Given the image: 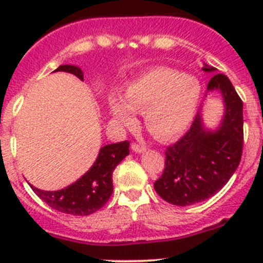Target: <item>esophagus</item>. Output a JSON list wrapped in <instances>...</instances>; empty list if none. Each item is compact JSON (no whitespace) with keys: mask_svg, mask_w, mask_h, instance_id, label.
Returning a JSON list of instances; mask_svg holds the SVG:
<instances>
[{"mask_svg":"<svg viewBox=\"0 0 263 263\" xmlns=\"http://www.w3.org/2000/svg\"><path fill=\"white\" fill-rule=\"evenodd\" d=\"M131 148H132V151H135V153H139V154L145 153V151H146V147H145L144 145L136 144V142H134V144L131 145Z\"/></svg>","mask_w":263,"mask_h":263,"instance_id":"34e87169","label":"esophagus"}]
</instances>
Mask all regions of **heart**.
<instances>
[{
	"instance_id": "obj_1",
	"label": "heart",
	"mask_w": 263,
	"mask_h": 263,
	"mask_svg": "<svg viewBox=\"0 0 263 263\" xmlns=\"http://www.w3.org/2000/svg\"><path fill=\"white\" fill-rule=\"evenodd\" d=\"M202 86L196 76L183 75L168 67L148 70L126 86L123 100H109L110 115L117 123L132 126L135 112H142L153 136L169 140L181 135L192 122L200 104Z\"/></svg>"
}]
</instances>
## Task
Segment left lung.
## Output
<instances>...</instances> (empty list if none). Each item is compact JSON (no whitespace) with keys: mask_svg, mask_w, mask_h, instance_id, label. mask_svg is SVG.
<instances>
[{"mask_svg":"<svg viewBox=\"0 0 263 263\" xmlns=\"http://www.w3.org/2000/svg\"><path fill=\"white\" fill-rule=\"evenodd\" d=\"M205 72L216 68L205 65ZM209 91H220L224 117L217 129L205 128L198 112L187 134L165 150V166L154 183L156 193L172 205L202 202L219 192L237 171L243 151V102L229 79L216 73Z\"/></svg>","mask_w":263,"mask_h":263,"instance_id":"8db88e82","label":"left lung"}]
</instances>
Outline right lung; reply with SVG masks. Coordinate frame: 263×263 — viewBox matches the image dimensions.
<instances>
[{
  "label": "right lung",
  "instance_id": "right-lung-1",
  "mask_svg": "<svg viewBox=\"0 0 263 263\" xmlns=\"http://www.w3.org/2000/svg\"><path fill=\"white\" fill-rule=\"evenodd\" d=\"M54 71H63L84 80V72L80 67L62 65ZM129 142L105 145L100 148L94 165L75 183L60 191H43L30 185L41 200L60 213L90 215L107 203L113 193L112 174L116 166L129 154Z\"/></svg>",
  "mask_w": 263,
  "mask_h": 263
}]
</instances>
